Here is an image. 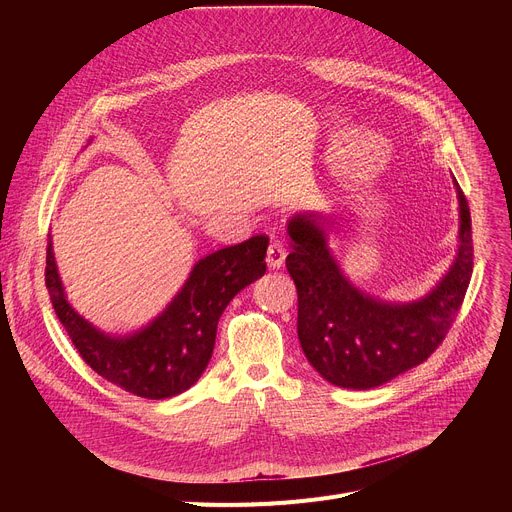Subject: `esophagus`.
Returning a JSON list of instances; mask_svg holds the SVG:
<instances>
[{"label": "esophagus", "instance_id": "1", "mask_svg": "<svg viewBox=\"0 0 512 512\" xmlns=\"http://www.w3.org/2000/svg\"><path fill=\"white\" fill-rule=\"evenodd\" d=\"M284 259H286V245H284V240L276 238L270 242V247H267L265 261L272 267V270H278V267H282Z\"/></svg>", "mask_w": 512, "mask_h": 512}]
</instances>
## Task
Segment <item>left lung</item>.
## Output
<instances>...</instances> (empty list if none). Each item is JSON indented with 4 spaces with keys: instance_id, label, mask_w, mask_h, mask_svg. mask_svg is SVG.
<instances>
[{
    "instance_id": "8db88e82",
    "label": "left lung",
    "mask_w": 512,
    "mask_h": 512,
    "mask_svg": "<svg viewBox=\"0 0 512 512\" xmlns=\"http://www.w3.org/2000/svg\"><path fill=\"white\" fill-rule=\"evenodd\" d=\"M461 247L450 272L425 299L407 305L375 301L348 282L315 215L288 222L286 270L299 294L297 330L303 353L334 386H382L436 353L461 311L473 274L471 211L459 182Z\"/></svg>"
}]
</instances>
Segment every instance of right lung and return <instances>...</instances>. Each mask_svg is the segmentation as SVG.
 I'll return each mask as SVG.
<instances>
[{"label":"right lung","instance_id":"right-lung-1","mask_svg":"<svg viewBox=\"0 0 512 512\" xmlns=\"http://www.w3.org/2000/svg\"><path fill=\"white\" fill-rule=\"evenodd\" d=\"M267 245L270 238L259 234L203 257L168 309L145 330L124 338L101 334L68 305L51 240L45 286L78 355L95 373L126 392L161 400L188 390L201 378L226 305L265 274Z\"/></svg>","mask_w":512,"mask_h":512}]
</instances>
